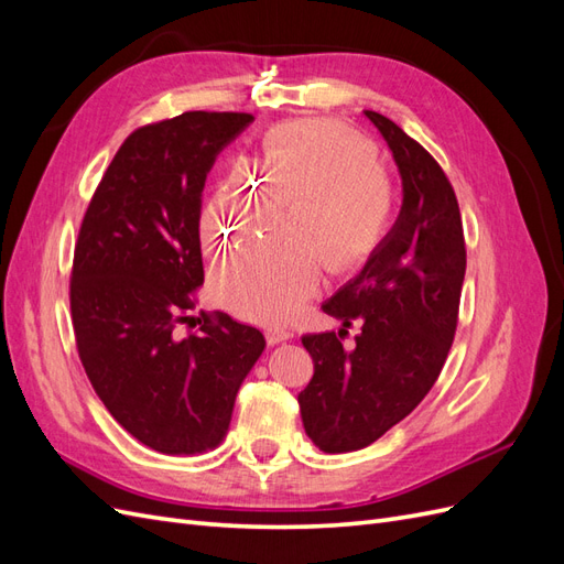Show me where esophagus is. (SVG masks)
Segmentation results:
<instances>
[{"label":"esophagus","mask_w":564,"mask_h":564,"mask_svg":"<svg viewBox=\"0 0 564 564\" xmlns=\"http://www.w3.org/2000/svg\"><path fill=\"white\" fill-rule=\"evenodd\" d=\"M265 338L270 346H275V344H284V340H289V338H294V332L286 327H268Z\"/></svg>","instance_id":"34e87169"}]
</instances>
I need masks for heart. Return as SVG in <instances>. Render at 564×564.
<instances>
[{
    "instance_id": "obj_1",
    "label": "heart",
    "mask_w": 564,
    "mask_h": 564,
    "mask_svg": "<svg viewBox=\"0 0 564 564\" xmlns=\"http://www.w3.org/2000/svg\"><path fill=\"white\" fill-rule=\"evenodd\" d=\"M259 174L235 162L199 212V240L218 253L263 230L292 202L278 235L226 256L212 272L216 299L245 319L286 322L324 278L381 242L392 216V185L377 150L327 119L282 124L263 143Z\"/></svg>"
}]
</instances>
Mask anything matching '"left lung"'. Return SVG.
Masks as SVG:
<instances>
[{
  "instance_id": "8db88e82",
  "label": "left lung",
  "mask_w": 564,
  "mask_h": 564,
  "mask_svg": "<svg viewBox=\"0 0 564 564\" xmlns=\"http://www.w3.org/2000/svg\"><path fill=\"white\" fill-rule=\"evenodd\" d=\"M402 176V209L355 280L322 311L360 324L355 348L346 329L305 334L315 373L299 392L303 429L327 454L377 442L419 406L452 348L466 275V240L454 187L435 158L388 117L365 110Z\"/></svg>"
}]
</instances>
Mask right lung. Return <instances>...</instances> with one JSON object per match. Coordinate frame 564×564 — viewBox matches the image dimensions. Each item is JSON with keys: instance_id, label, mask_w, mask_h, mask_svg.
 <instances>
[{"instance_id": "add662e5", "label": "right lung", "mask_w": 564, "mask_h": 564, "mask_svg": "<svg viewBox=\"0 0 564 564\" xmlns=\"http://www.w3.org/2000/svg\"><path fill=\"white\" fill-rule=\"evenodd\" d=\"M249 112H183L119 145L82 218L70 313L84 371L112 419L145 447L199 454L226 437L263 334L199 313L202 191ZM200 329L187 335L177 324Z\"/></svg>"}]
</instances>
